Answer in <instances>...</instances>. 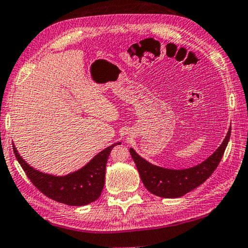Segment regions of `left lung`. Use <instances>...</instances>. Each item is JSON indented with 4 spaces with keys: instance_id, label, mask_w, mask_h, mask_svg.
Segmentation results:
<instances>
[{
    "instance_id": "obj_1",
    "label": "left lung",
    "mask_w": 248,
    "mask_h": 248,
    "mask_svg": "<svg viewBox=\"0 0 248 248\" xmlns=\"http://www.w3.org/2000/svg\"><path fill=\"white\" fill-rule=\"evenodd\" d=\"M230 137L231 128L222 145L217 148L214 154L200 165L186 170L162 169L145 161L133 148L129 150V153L136 164L140 180L147 190L164 199H176L199 187L214 173L223 157Z\"/></svg>"
}]
</instances>
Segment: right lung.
<instances>
[{
	"label": "right lung",
	"instance_id": "obj_1",
	"mask_svg": "<svg viewBox=\"0 0 248 248\" xmlns=\"http://www.w3.org/2000/svg\"><path fill=\"white\" fill-rule=\"evenodd\" d=\"M116 144L98 153L83 169L66 176H53L41 173L30 166L18 155L15 146H13V151L26 176L45 196L71 206H83L101 196L105 182L106 163L112 148Z\"/></svg>",
	"mask_w": 248,
	"mask_h": 248
}]
</instances>
